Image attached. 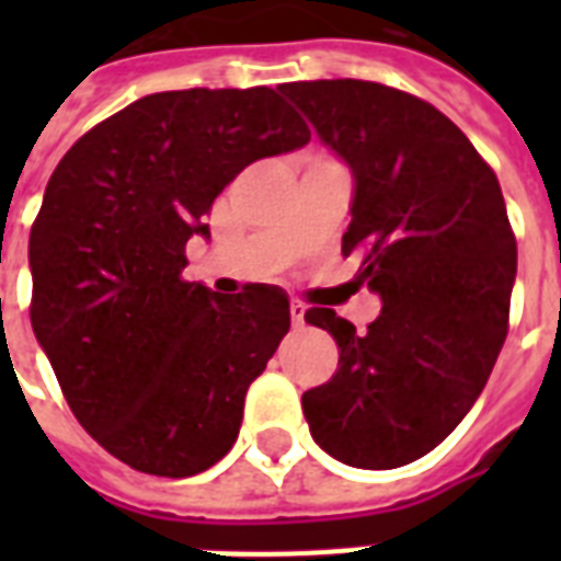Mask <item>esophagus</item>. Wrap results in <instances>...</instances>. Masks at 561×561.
<instances>
[{"label":"esophagus","instance_id":"obj_1","mask_svg":"<svg viewBox=\"0 0 561 561\" xmlns=\"http://www.w3.org/2000/svg\"><path fill=\"white\" fill-rule=\"evenodd\" d=\"M306 311H308V308L302 306L299 299H294V302H290V320H294V325L306 323Z\"/></svg>","mask_w":561,"mask_h":561}]
</instances>
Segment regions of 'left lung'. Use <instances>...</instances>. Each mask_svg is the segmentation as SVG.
I'll list each match as a JSON object with an SVG mask.
<instances>
[{
    "label": "left lung",
    "mask_w": 561,
    "mask_h": 561,
    "mask_svg": "<svg viewBox=\"0 0 561 561\" xmlns=\"http://www.w3.org/2000/svg\"><path fill=\"white\" fill-rule=\"evenodd\" d=\"M352 171L343 253L364 250L355 285L381 297L358 332L332 308L337 373L302 392L314 443L355 469L425 457L478 401L504 346L518 250L495 171L427 101L383 83L279 87Z\"/></svg>",
    "instance_id": "8db88e82"
}]
</instances>
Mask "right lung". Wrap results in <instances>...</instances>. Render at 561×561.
Masks as SVG:
<instances>
[{
    "label": "right lung",
    "instance_id": "right-lung-1",
    "mask_svg": "<svg viewBox=\"0 0 561 561\" xmlns=\"http://www.w3.org/2000/svg\"><path fill=\"white\" fill-rule=\"evenodd\" d=\"M311 130L267 87L153 92L66 151L31 227V329L83 431L130 469L192 478L232 448L288 297L183 282L211 203Z\"/></svg>",
    "mask_w": 561,
    "mask_h": 561
}]
</instances>
